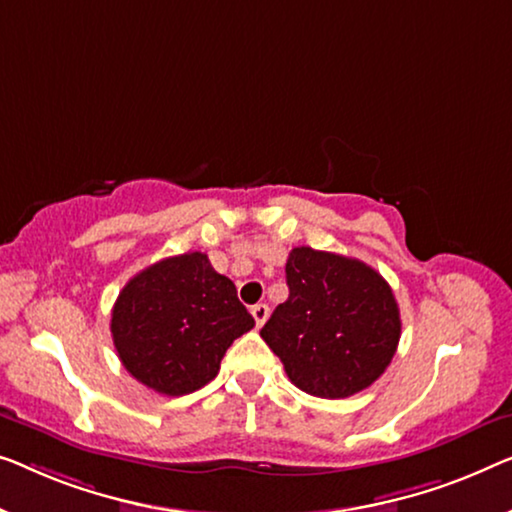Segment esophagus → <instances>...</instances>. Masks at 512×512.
I'll return each mask as SVG.
<instances>
[{
    "label": "esophagus",
    "mask_w": 512,
    "mask_h": 512,
    "mask_svg": "<svg viewBox=\"0 0 512 512\" xmlns=\"http://www.w3.org/2000/svg\"><path fill=\"white\" fill-rule=\"evenodd\" d=\"M251 316H254L256 328H263V323L268 321V316H270V307L265 305V302H258V305L251 307Z\"/></svg>",
    "instance_id": "1"
}]
</instances>
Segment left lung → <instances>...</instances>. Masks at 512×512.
I'll list each match as a JSON object with an SVG mask.
<instances>
[{"label": "left lung", "instance_id": "1", "mask_svg": "<svg viewBox=\"0 0 512 512\" xmlns=\"http://www.w3.org/2000/svg\"><path fill=\"white\" fill-rule=\"evenodd\" d=\"M288 300L261 337L300 390L342 399L372 385L397 351L402 321L392 288L358 258L295 247Z\"/></svg>", "mask_w": 512, "mask_h": 512}]
</instances>
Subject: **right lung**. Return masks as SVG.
<instances>
[{
    "label": "right lung",
    "mask_w": 512,
    "mask_h": 512,
    "mask_svg": "<svg viewBox=\"0 0 512 512\" xmlns=\"http://www.w3.org/2000/svg\"><path fill=\"white\" fill-rule=\"evenodd\" d=\"M254 328L235 284L201 251L150 265L117 295L113 344L133 379L159 395H189L219 374L224 353Z\"/></svg>",
    "instance_id": "1"
}]
</instances>
